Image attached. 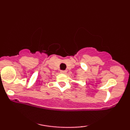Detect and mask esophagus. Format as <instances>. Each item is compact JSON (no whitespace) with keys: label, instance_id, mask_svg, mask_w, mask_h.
Returning <instances> with one entry per match:
<instances>
[{"label":"esophagus","instance_id":"obj_1","mask_svg":"<svg viewBox=\"0 0 130 130\" xmlns=\"http://www.w3.org/2000/svg\"><path fill=\"white\" fill-rule=\"evenodd\" d=\"M60 73H61L65 74L67 73V71H65V70H60Z\"/></svg>","mask_w":130,"mask_h":130}]
</instances>
